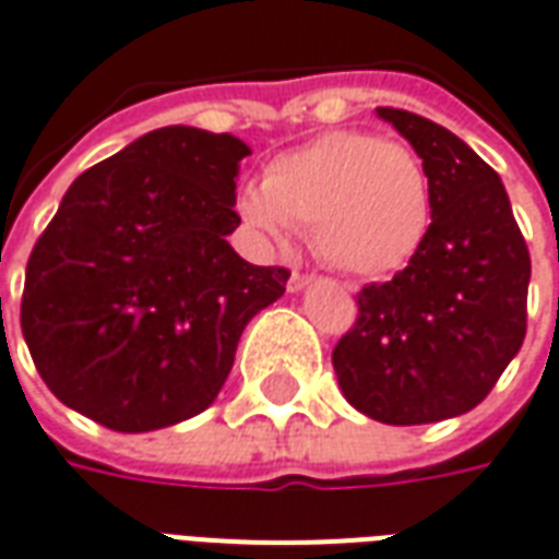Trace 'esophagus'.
I'll return each instance as SVG.
<instances>
[{
    "label": "esophagus",
    "mask_w": 559,
    "mask_h": 559,
    "mask_svg": "<svg viewBox=\"0 0 559 559\" xmlns=\"http://www.w3.org/2000/svg\"><path fill=\"white\" fill-rule=\"evenodd\" d=\"M312 280H316V276H312V273H292V276H288V292H300V288H307L312 283Z\"/></svg>",
    "instance_id": "obj_1"
}]
</instances>
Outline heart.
Instances as JSON below:
<instances>
[{
    "instance_id": "1",
    "label": "heart",
    "mask_w": 559,
    "mask_h": 559,
    "mask_svg": "<svg viewBox=\"0 0 559 559\" xmlns=\"http://www.w3.org/2000/svg\"><path fill=\"white\" fill-rule=\"evenodd\" d=\"M240 213L273 237L310 228L331 267L379 280L425 243L433 183L413 146L343 129L273 159L261 186L240 195Z\"/></svg>"
}]
</instances>
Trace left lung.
Masks as SVG:
<instances>
[{
    "mask_svg": "<svg viewBox=\"0 0 559 559\" xmlns=\"http://www.w3.org/2000/svg\"><path fill=\"white\" fill-rule=\"evenodd\" d=\"M421 156L433 213L415 259L358 292L340 336V388L382 425H430L476 409L526 334L530 252L500 174L418 114L376 108Z\"/></svg>",
    "mask_w": 559,
    "mask_h": 559,
    "instance_id": "8db88e82",
    "label": "left lung"
}]
</instances>
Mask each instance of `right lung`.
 <instances>
[{"instance_id": "1", "label": "right lung", "mask_w": 559, "mask_h": 559, "mask_svg": "<svg viewBox=\"0 0 559 559\" xmlns=\"http://www.w3.org/2000/svg\"><path fill=\"white\" fill-rule=\"evenodd\" d=\"M243 156L235 134L165 126L69 186L26 264L20 328L74 413L146 433L216 400L243 328L288 280L225 240Z\"/></svg>"}]
</instances>
